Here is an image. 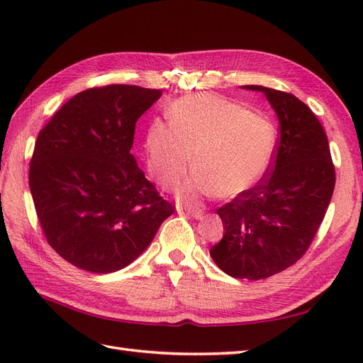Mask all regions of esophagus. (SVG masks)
<instances>
[{
  "label": "esophagus",
  "instance_id": "esophagus-1",
  "mask_svg": "<svg viewBox=\"0 0 363 363\" xmlns=\"http://www.w3.org/2000/svg\"><path fill=\"white\" fill-rule=\"evenodd\" d=\"M184 211H186V213L191 215L195 219H201L203 215H204V212L199 207H184Z\"/></svg>",
  "mask_w": 363,
  "mask_h": 363
}]
</instances>
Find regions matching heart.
<instances>
[{
    "label": "heart",
    "instance_id": "obj_1",
    "mask_svg": "<svg viewBox=\"0 0 363 363\" xmlns=\"http://www.w3.org/2000/svg\"><path fill=\"white\" fill-rule=\"evenodd\" d=\"M169 123L155 119L145 133L147 168L163 188H174L192 167L179 195L188 201L219 195L235 199L263 179L276 151V127L262 113L211 94L180 98Z\"/></svg>",
    "mask_w": 363,
    "mask_h": 363
}]
</instances>
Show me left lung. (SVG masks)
<instances>
[{"mask_svg":"<svg viewBox=\"0 0 363 363\" xmlns=\"http://www.w3.org/2000/svg\"><path fill=\"white\" fill-rule=\"evenodd\" d=\"M244 89L265 94L280 135L265 177L216 211L225 232L211 256L228 276L260 280L303 257L330 204L336 177L325 131L309 107L265 86Z\"/></svg>","mask_w":363,"mask_h":363,"instance_id":"left-lung-1","label":"left lung"}]
</instances>
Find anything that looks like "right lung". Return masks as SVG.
<instances>
[{"instance_id":"right-lung-1","label":"right lung","mask_w":363,"mask_h":363,"mask_svg":"<svg viewBox=\"0 0 363 363\" xmlns=\"http://www.w3.org/2000/svg\"><path fill=\"white\" fill-rule=\"evenodd\" d=\"M160 95L133 84L91 87L39 131L28 172L33 203L48 244L77 268H125L174 212L130 152L136 121Z\"/></svg>"}]
</instances>
